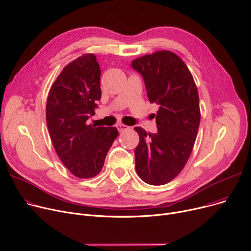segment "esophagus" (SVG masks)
<instances>
[{
	"label": "esophagus",
	"instance_id": "obj_1",
	"mask_svg": "<svg viewBox=\"0 0 251 251\" xmlns=\"http://www.w3.org/2000/svg\"><path fill=\"white\" fill-rule=\"evenodd\" d=\"M116 127H117V129H118V131L119 132H122V131H126V130H129V126H127V125H124V124H121V123H119V124H117L116 125Z\"/></svg>",
	"mask_w": 251,
	"mask_h": 251
}]
</instances>
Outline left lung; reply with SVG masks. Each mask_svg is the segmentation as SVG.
<instances>
[{
    "instance_id": "8db88e82",
    "label": "left lung",
    "mask_w": 251,
    "mask_h": 251,
    "mask_svg": "<svg viewBox=\"0 0 251 251\" xmlns=\"http://www.w3.org/2000/svg\"><path fill=\"white\" fill-rule=\"evenodd\" d=\"M131 66L142 76L149 100L159 104L155 133L134 128L139 135L136 173L151 185H164L181 172L192 151L201 123L199 92L187 66L173 51L142 56Z\"/></svg>"
}]
</instances>
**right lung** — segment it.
<instances>
[{
  "label": "right lung",
  "mask_w": 251,
  "mask_h": 251,
  "mask_svg": "<svg viewBox=\"0 0 251 251\" xmlns=\"http://www.w3.org/2000/svg\"><path fill=\"white\" fill-rule=\"evenodd\" d=\"M100 69L94 54L69 63L52 83L46 118L50 140L60 160L78 178H92L103 167L119 132L116 127L87 125L100 100Z\"/></svg>",
  "instance_id": "1"
}]
</instances>
